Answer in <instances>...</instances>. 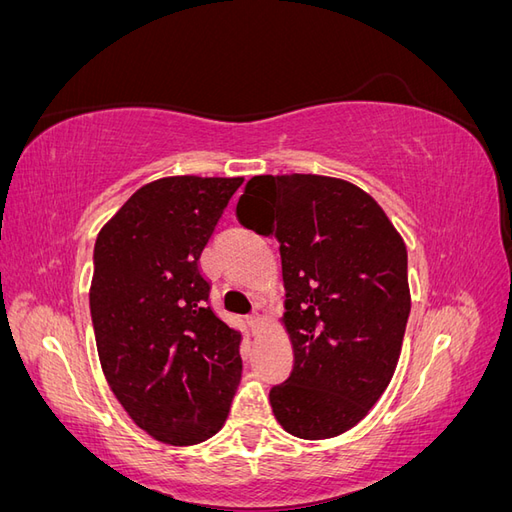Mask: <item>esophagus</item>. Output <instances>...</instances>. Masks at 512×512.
<instances>
[{"mask_svg": "<svg viewBox=\"0 0 512 512\" xmlns=\"http://www.w3.org/2000/svg\"><path fill=\"white\" fill-rule=\"evenodd\" d=\"M245 322H247V327H250V331H252V333H258V329H260V322H262V316H260L258 312H252L250 316L245 318Z\"/></svg>", "mask_w": 512, "mask_h": 512, "instance_id": "1", "label": "esophagus"}]
</instances>
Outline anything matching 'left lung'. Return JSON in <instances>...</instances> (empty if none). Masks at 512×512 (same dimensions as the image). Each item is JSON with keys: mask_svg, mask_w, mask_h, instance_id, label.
<instances>
[{"mask_svg": "<svg viewBox=\"0 0 512 512\" xmlns=\"http://www.w3.org/2000/svg\"><path fill=\"white\" fill-rule=\"evenodd\" d=\"M239 222L280 245L290 376L269 401L303 440L354 427L389 386L410 316L408 254L356 185L318 175H260L245 185Z\"/></svg>", "mask_w": 512, "mask_h": 512, "instance_id": "8db88e82", "label": "left lung"}]
</instances>
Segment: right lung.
I'll list each match as a JSON object with an SVG mask.
<instances>
[{
	"label": "right lung",
	"mask_w": 512,
	"mask_h": 512,
	"mask_svg": "<svg viewBox=\"0 0 512 512\" xmlns=\"http://www.w3.org/2000/svg\"><path fill=\"white\" fill-rule=\"evenodd\" d=\"M241 183H147L96 239L89 307L102 371L132 421L166 444L215 436L241 378L243 335L213 312L200 269Z\"/></svg>",
	"instance_id": "add662e5"
}]
</instances>
